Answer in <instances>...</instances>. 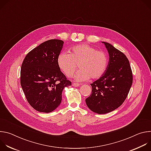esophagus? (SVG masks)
Here are the masks:
<instances>
[{"instance_id":"1","label":"esophagus","mask_w":151,"mask_h":151,"mask_svg":"<svg viewBox=\"0 0 151 151\" xmlns=\"http://www.w3.org/2000/svg\"><path fill=\"white\" fill-rule=\"evenodd\" d=\"M80 85H81V84L78 83H72V86H73V87H79V86Z\"/></svg>"}]
</instances>
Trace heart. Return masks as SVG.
Returning a JSON list of instances; mask_svg holds the SVG:
<instances>
[{
  "label": "heart",
  "mask_w": 151,
  "mask_h": 151,
  "mask_svg": "<svg viewBox=\"0 0 151 151\" xmlns=\"http://www.w3.org/2000/svg\"><path fill=\"white\" fill-rule=\"evenodd\" d=\"M57 61L59 69L68 76L73 74L78 64L79 69L73 76L76 81H87L90 78L99 79L108 65L107 54L87 44L74 46L70 50V54L61 52Z\"/></svg>",
  "instance_id": "b5f03b06"
}]
</instances>
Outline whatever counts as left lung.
I'll return each mask as SVG.
<instances>
[{
    "mask_svg": "<svg viewBox=\"0 0 151 151\" xmlns=\"http://www.w3.org/2000/svg\"><path fill=\"white\" fill-rule=\"evenodd\" d=\"M101 42L109 53L108 65L104 73L91 84V94L85 102L91 111L105 114L125 101L133 83V74L125 55L109 43Z\"/></svg>",
    "mask_w": 151,
    "mask_h": 151,
    "instance_id": "left-lung-1",
    "label": "left lung"
}]
</instances>
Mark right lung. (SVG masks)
I'll return each instance as SVG.
<instances>
[{
	"mask_svg": "<svg viewBox=\"0 0 151 151\" xmlns=\"http://www.w3.org/2000/svg\"><path fill=\"white\" fill-rule=\"evenodd\" d=\"M64 42L51 39L30 51L22 63L20 82L27 100L40 112L54 111L60 104L62 92L71 85L57 65Z\"/></svg>",
	"mask_w": 151,
	"mask_h": 151,
	"instance_id": "right-lung-1",
	"label": "right lung"
}]
</instances>
